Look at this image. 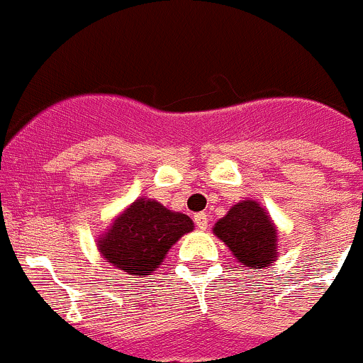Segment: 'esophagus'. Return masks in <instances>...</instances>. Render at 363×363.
Masks as SVG:
<instances>
[{
    "instance_id": "obj_1",
    "label": "esophagus",
    "mask_w": 363,
    "mask_h": 363,
    "mask_svg": "<svg viewBox=\"0 0 363 363\" xmlns=\"http://www.w3.org/2000/svg\"><path fill=\"white\" fill-rule=\"evenodd\" d=\"M194 222H196L197 229H206L208 228V215L206 213H196L194 215Z\"/></svg>"
}]
</instances>
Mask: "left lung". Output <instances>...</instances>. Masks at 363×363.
Here are the masks:
<instances>
[{
	"label": "left lung",
	"mask_w": 363,
	"mask_h": 363,
	"mask_svg": "<svg viewBox=\"0 0 363 363\" xmlns=\"http://www.w3.org/2000/svg\"><path fill=\"white\" fill-rule=\"evenodd\" d=\"M213 233L245 267H256L261 272L277 257L275 225L256 201L235 204L229 213L215 224Z\"/></svg>",
	"instance_id": "obj_1"
}]
</instances>
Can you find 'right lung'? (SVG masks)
<instances>
[{"mask_svg": "<svg viewBox=\"0 0 363 363\" xmlns=\"http://www.w3.org/2000/svg\"><path fill=\"white\" fill-rule=\"evenodd\" d=\"M192 220L157 201L138 199L99 242L100 252L116 270L150 275L182 235L192 231Z\"/></svg>", "mask_w": 363, "mask_h": 363, "instance_id": "right-lung-1", "label": "right lung"}]
</instances>
